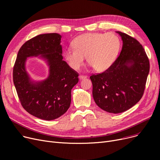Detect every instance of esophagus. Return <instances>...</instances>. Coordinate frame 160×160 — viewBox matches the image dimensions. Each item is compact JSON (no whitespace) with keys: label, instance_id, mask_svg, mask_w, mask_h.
I'll return each mask as SVG.
<instances>
[{"label":"esophagus","instance_id":"1","mask_svg":"<svg viewBox=\"0 0 160 160\" xmlns=\"http://www.w3.org/2000/svg\"><path fill=\"white\" fill-rule=\"evenodd\" d=\"M88 77L87 76H86V75H80L79 76V78L80 79V80H83V79H85V78H86Z\"/></svg>","mask_w":160,"mask_h":160}]
</instances>
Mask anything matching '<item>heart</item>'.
Segmentation results:
<instances>
[{
  "mask_svg": "<svg viewBox=\"0 0 160 160\" xmlns=\"http://www.w3.org/2000/svg\"><path fill=\"white\" fill-rule=\"evenodd\" d=\"M72 45L73 48L65 50L63 56L72 69L78 70L86 56L87 61L96 71H104L115 61L121 42L114 33H88L76 38Z\"/></svg>",
  "mask_w": 160,
  "mask_h": 160,
  "instance_id": "b5f03b06",
  "label": "heart"
}]
</instances>
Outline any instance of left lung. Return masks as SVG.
I'll list each match as a JSON object with an SVG mask.
<instances>
[{
    "label": "left lung",
    "mask_w": 160,
    "mask_h": 160,
    "mask_svg": "<svg viewBox=\"0 0 160 160\" xmlns=\"http://www.w3.org/2000/svg\"><path fill=\"white\" fill-rule=\"evenodd\" d=\"M116 32L122 41L120 55L110 68L90 77L95 103L112 113L124 112L139 101L150 70L148 58L139 42L127 33Z\"/></svg>",
    "instance_id": "1"
}]
</instances>
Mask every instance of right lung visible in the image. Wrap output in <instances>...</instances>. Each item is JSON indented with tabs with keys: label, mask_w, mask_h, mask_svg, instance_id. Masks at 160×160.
<instances>
[{
	"label": "right lung",
	"mask_w": 160,
	"mask_h": 160,
	"mask_svg": "<svg viewBox=\"0 0 160 160\" xmlns=\"http://www.w3.org/2000/svg\"><path fill=\"white\" fill-rule=\"evenodd\" d=\"M61 38L50 33L30 39L19 49L13 67V83L22 106L41 119L54 120L63 115L71 104V89L78 82V73L63 60ZM37 56L49 68V77L42 81H32L26 70L27 58Z\"/></svg>",
	"instance_id": "1"
}]
</instances>
